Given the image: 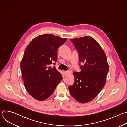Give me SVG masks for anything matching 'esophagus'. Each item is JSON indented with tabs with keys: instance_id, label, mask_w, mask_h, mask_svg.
<instances>
[{
	"instance_id": "esophagus-1",
	"label": "esophagus",
	"mask_w": 127,
	"mask_h": 127,
	"mask_svg": "<svg viewBox=\"0 0 127 127\" xmlns=\"http://www.w3.org/2000/svg\"><path fill=\"white\" fill-rule=\"evenodd\" d=\"M63 73H64V74L65 76H67V75H68L70 73V72L68 71H63Z\"/></svg>"
}]
</instances>
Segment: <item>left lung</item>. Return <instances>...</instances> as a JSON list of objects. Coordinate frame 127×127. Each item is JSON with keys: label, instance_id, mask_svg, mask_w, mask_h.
<instances>
[{"label": "left lung", "instance_id": "obj_1", "mask_svg": "<svg viewBox=\"0 0 127 127\" xmlns=\"http://www.w3.org/2000/svg\"><path fill=\"white\" fill-rule=\"evenodd\" d=\"M78 50L81 70L73 72L74 84L69 86L70 93L81 103L92 101L105 84L109 70L106 56L99 43L94 38L85 37L71 39Z\"/></svg>", "mask_w": 127, "mask_h": 127}]
</instances>
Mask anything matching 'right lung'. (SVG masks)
<instances>
[{
	"instance_id": "obj_1",
	"label": "right lung",
	"mask_w": 127,
	"mask_h": 127,
	"mask_svg": "<svg viewBox=\"0 0 127 127\" xmlns=\"http://www.w3.org/2000/svg\"><path fill=\"white\" fill-rule=\"evenodd\" d=\"M51 34L34 38L25 49L21 62V69L27 92L34 99L43 101L53 93L61 81V74L55 65L57 50L67 40Z\"/></svg>"
}]
</instances>
